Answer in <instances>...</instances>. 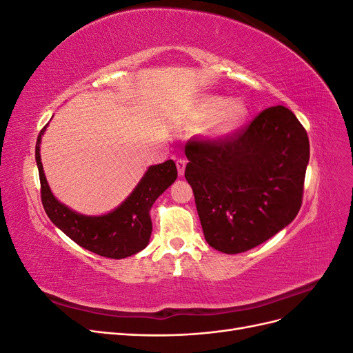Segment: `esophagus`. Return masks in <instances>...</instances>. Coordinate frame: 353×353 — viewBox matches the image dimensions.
<instances>
[{
  "instance_id": "34e87169",
  "label": "esophagus",
  "mask_w": 353,
  "mask_h": 353,
  "mask_svg": "<svg viewBox=\"0 0 353 353\" xmlns=\"http://www.w3.org/2000/svg\"><path fill=\"white\" fill-rule=\"evenodd\" d=\"M185 166H187V160L185 159H178L176 160V169H178V174L183 176L185 172Z\"/></svg>"
}]
</instances>
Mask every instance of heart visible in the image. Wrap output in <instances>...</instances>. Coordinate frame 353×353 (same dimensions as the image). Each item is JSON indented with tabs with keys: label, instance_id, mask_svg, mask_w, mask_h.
Returning a JSON list of instances; mask_svg holds the SVG:
<instances>
[{
	"label": "heart",
	"instance_id": "b5f03b06",
	"mask_svg": "<svg viewBox=\"0 0 353 353\" xmlns=\"http://www.w3.org/2000/svg\"><path fill=\"white\" fill-rule=\"evenodd\" d=\"M194 116L199 122L213 119L210 125L212 137H227L243 126L249 116V108L240 99L230 100L223 95H205L197 101Z\"/></svg>",
	"mask_w": 353,
	"mask_h": 353
}]
</instances>
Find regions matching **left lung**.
<instances>
[{"label": "left lung", "instance_id": "left-lung-1", "mask_svg": "<svg viewBox=\"0 0 353 353\" xmlns=\"http://www.w3.org/2000/svg\"><path fill=\"white\" fill-rule=\"evenodd\" d=\"M185 179L209 245L236 254L290 223L302 205L309 140L292 110H263L219 141H188Z\"/></svg>", "mask_w": 353, "mask_h": 353}]
</instances>
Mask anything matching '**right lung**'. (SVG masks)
Here are the masks:
<instances>
[{
	"label": "right lung",
	"mask_w": 353,
	"mask_h": 353,
	"mask_svg": "<svg viewBox=\"0 0 353 353\" xmlns=\"http://www.w3.org/2000/svg\"><path fill=\"white\" fill-rule=\"evenodd\" d=\"M46 130L47 126L38 135L35 160L42 206L51 222L81 248L104 258L123 259L145 249L152 236L150 210L153 203L178 176L174 160L148 168L132 193L116 209L97 216L82 215L59 201L47 183L41 162V140Z\"/></svg>",
	"instance_id": "add662e5"
}]
</instances>
